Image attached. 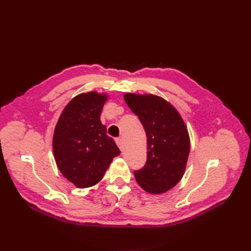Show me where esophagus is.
Listing matches in <instances>:
<instances>
[{
  "instance_id": "esophagus-1",
  "label": "esophagus",
  "mask_w": 251,
  "mask_h": 251,
  "mask_svg": "<svg viewBox=\"0 0 251 251\" xmlns=\"http://www.w3.org/2000/svg\"><path fill=\"white\" fill-rule=\"evenodd\" d=\"M116 143H117V146L119 147V149L122 151L123 150V140L121 138H117Z\"/></svg>"
}]
</instances>
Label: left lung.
I'll return each mask as SVG.
<instances>
[{"mask_svg":"<svg viewBox=\"0 0 251 251\" xmlns=\"http://www.w3.org/2000/svg\"><path fill=\"white\" fill-rule=\"evenodd\" d=\"M124 100L146 130L147 164L134 176L151 194L172 189L185 172L190 151L187 127L173 104L154 95L125 94Z\"/></svg>","mask_w":251,"mask_h":251,"instance_id":"obj_1","label":"left lung"}]
</instances>
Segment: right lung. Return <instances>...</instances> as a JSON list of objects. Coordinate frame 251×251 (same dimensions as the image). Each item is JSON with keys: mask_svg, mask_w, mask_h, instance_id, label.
Returning <instances> with one entry per match:
<instances>
[{"mask_svg": "<svg viewBox=\"0 0 251 251\" xmlns=\"http://www.w3.org/2000/svg\"><path fill=\"white\" fill-rule=\"evenodd\" d=\"M108 95L90 91L73 98L63 110L52 136V151L62 175L78 188L99 183L120 154L107 135L100 113Z\"/></svg>", "mask_w": 251, "mask_h": 251, "instance_id": "right-lung-1", "label": "right lung"}]
</instances>
